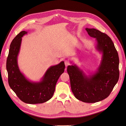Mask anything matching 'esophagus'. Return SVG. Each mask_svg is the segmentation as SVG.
Here are the masks:
<instances>
[{"instance_id": "esophagus-1", "label": "esophagus", "mask_w": 126, "mask_h": 126, "mask_svg": "<svg viewBox=\"0 0 126 126\" xmlns=\"http://www.w3.org/2000/svg\"><path fill=\"white\" fill-rule=\"evenodd\" d=\"M64 63H65V66H66V67H67V66H68V65L70 64L69 61H67V60H65V62H64Z\"/></svg>"}]
</instances>
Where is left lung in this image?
Returning a JSON list of instances; mask_svg holds the SVG:
<instances>
[{
  "label": "left lung",
  "mask_w": 126,
  "mask_h": 126,
  "mask_svg": "<svg viewBox=\"0 0 126 126\" xmlns=\"http://www.w3.org/2000/svg\"><path fill=\"white\" fill-rule=\"evenodd\" d=\"M88 34L96 38V51L101 54L97 70L87 75L72 63L67 68L71 88L75 97L86 103H95L106 98L119 79V58L111 38L94 28H86ZM71 63L72 62H71Z\"/></svg>",
  "instance_id": "8db88e82"
}]
</instances>
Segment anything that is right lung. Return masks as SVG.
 <instances>
[{
	"instance_id": "obj_1",
	"label": "right lung",
	"mask_w": 126,
	"mask_h": 126,
	"mask_svg": "<svg viewBox=\"0 0 126 126\" xmlns=\"http://www.w3.org/2000/svg\"><path fill=\"white\" fill-rule=\"evenodd\" d=\"M22 31L13 40L6 60V70L10 87L23 102L28 104L46 102L51 99L55 90L56 83L64 72V61L51 66L47 70L39 81L28 79L20 71L18 64L22 38L27 34Z\"/></svg>"
}]
</instances>
